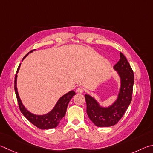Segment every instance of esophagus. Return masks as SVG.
I'll list each match as a JSON object with an SVG mask.
<instances>
[{
	"label": "esophagus",
	"instance_id": "obj_1",
	"mask_svg": "<svg viewBox=\"0 0 153 153\" xmlns=\"http://www.w3.org/2000/svg\"><path fill=\"white\" fill-rule=\"evenodd\" d=\"M83 91H84L83 88L78 87V88H77V89H76V92L79 93H81L83 92Z\"/></svg>",
	"mask_w": 153,
	"mask_h": 153
}]
</instances>
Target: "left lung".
<instances>
[{
  "mask_svg": "<svg viewBox=\"0 0 153 153\" xmlns=\"http://www.w3.org/2000/svg\"><path fill=\"white\" fill-rule=\"evenodd\" d=\"M120 60L114 66L120 78V88L116 101L109 107H102L91 96L85 95L88 116L98 127H109L116 124L132 101L134 72L124 55L120 52Z\"/></svg>",
  "mask_w": 153,
  "mask_h": 153,
  "instance_id": "obj_1",
  "label": "left lung"
}]
</instances>
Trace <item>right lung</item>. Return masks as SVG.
Returning <instances> with one entry per match:
<instances>
[{"mask_svg":"<svg viewBox=\"0 0 153 153\" xmlns=\"http://www.w3.org/2000/svg\"><path fill=\"white\" fill-rule=\"evenodd\" d=\"M35 50H31L30 52H28L27 54L24 56L23 60L27 56H28L29 53L33 52ZM21 64L19 66L17 73L15 74V91L16 97L17 99L20 111L23 115L25 116L27 119L31 124H33L34 126H36L39 129L42 130H46V129H52V128H54L57 127V126L59 124L60 120L62 119V117L65 116L67 106L69 101H71V99L73 97V96L75 95V92L74 91H71L66 93L62 97H61L59 99L58 102L54 106L52 110L48 114H45L44 115H36L31 113L27 109L25 106L23 105L19 95L17 87V73L19 72V70L20 68Z\"/></svg>","mask_w":153,"mask_h":153,"instance_id":"right-lung-1","label":"right lung"}]
</instances>
